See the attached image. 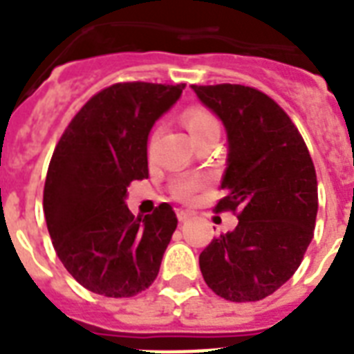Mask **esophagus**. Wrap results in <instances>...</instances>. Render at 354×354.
Wrapping results in <instances>:
<instances>
[{"label": "esophagus", "mask_w": 354, "mask_h": 354, "mask_svg": "<svg viewBox=\"0 0 354 354\" xmlns=\"http://www.w3.org/2000/svg\"><path fill=\"white\" fill-rule=\"evenodd\" d=\"M178 220H180V222H187V220H191V212L178 211Z\"/></svg>", "instance_id": "34e87169"}]
</instances>
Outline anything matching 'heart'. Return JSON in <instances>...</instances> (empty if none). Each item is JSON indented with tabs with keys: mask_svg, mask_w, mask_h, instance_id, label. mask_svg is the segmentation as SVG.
<instances>
[{
	"mask_svg": "<svg viewBox=\"0 0 354 354\" xmlns=\"http://www.w3.org/2000/svg\"><path fill=\"white\" fill-rule=\"evenodd\" d=\"M183 120H185V125L189 129L192 142H196L200 138L212 136V134H220L218 120L209 111L191 109V111L185 112ZM198 187H200V180H196V178H182L174 185V194L178 198H189L192 192L198 191Z\"/></svg>",
	"mask_w": 354,
	"mask_h": 354,
	"instance_id": "b5f03b06",
	"label": "heart"
}]
</instances>
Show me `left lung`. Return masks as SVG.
I'll return each instance as SVG.
<instances>
[{
  "mask_svg": "<svg viewBox=\"0 0 354 354\" xmlns=\"http://www.w3.org/2000/svg\"><path fill=\"white\" fill-rule=\"evenodd\" d=\"M191 88L227 132L216 211H238L236 229L202 251L200 271L218 297L261 300L295 274L313 240L315 165L291 118L263 93L231 83Z\"/></svg>",
  "mask_w": 354,
  "mask_h": 354,
  "instance_id": "left-lung-1",
  "label": "left lung"
}]
</instances>
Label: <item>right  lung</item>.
<instances>
[{
	"instance_id": "add662e5",
	"label": "right lung",
	"mask_w": 354,
	"mask_h": 354,
	"mask_svg": "<svg viewBox=\"0 0 354 354\" xmlns=\"http://www.w3.org/2000/svg\"><path fill=\"white\" fill-rule=\"evenodd\" d=\"M185 85L116 83L93 96L63 132L48 165L43 211L48 234L74 280L127 298L156 280L178 220L169 203L132 216L127 187L149 176L154 123Z\"/></svg>"
}]
</instances>
